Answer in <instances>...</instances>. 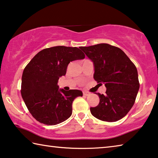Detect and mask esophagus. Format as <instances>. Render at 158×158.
I'll return each instance as SVG.
<instances>
[{"label": "esophagus", "instance_id": "esophagus-1", "mask_svg": "<svg viewBox=\"0 0 158 158\" xmlns=\"http://www.w3.org/2000/svg\"><path fill=\"white\" fill-rule=\"evenodd\" d=\"M83 95H84V96H89V95H90V92H87V91H84L83 92Z\"/></svg>", "mask_w": 158, "mask_h": 158}]
</instances>
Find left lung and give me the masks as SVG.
Masks as SVG:
<instances>
[{"mask_svg": "<svg viewBox=\"0 0 158 158\" xmlns=\"http://www.w3.org/2000/svg\"><path fill=\"white\" fill-rule=\"evenodd\" d=\"M81 50L93 62L95 81L106 87L104 95L97 93L99 103L90 108L92 115L106 122L120 120L133 106L139 89L135 65L121 49L107 43L81 47Z\"/></svg>", "mask_w": 158, "mask_h": 158, "instance_id": "left-lung-1", "label": "left lung"}]
</instances>
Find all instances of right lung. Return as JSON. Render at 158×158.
Returning a JSON list of instances; mask_svg holds the SVG:
<instances>
[{
    "label": "right lung",
    "mask_w": 158,
    "mask_h": 158,
    "mask_svg": "<svg viewBox=\"0 0 158 158\" xmlns=\"http://www.w3.org/2000/svg\"><path fill=\"white\" fill-rule=\"evenodd\" d=\"M85 54L76 47L55 46L40 51L23 71L22 99L36 120L55 125L72 114V103L82 96L78 89H59V77L65 76L71 61L85 59Z\"/></svg>",
    "instance_id": "right-lung-1"
}]
</instances>
